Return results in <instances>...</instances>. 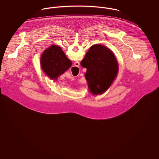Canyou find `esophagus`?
I'll list each match as a JSON object with an SVG mask.
<instances>
[{"mask_svg": "<svg viewBox=\"0 0 159 159\" xmlns=\"http://www.w3.org/2000/svg\"><path fill=\"white\" fill-rule=\"evenodd\" d=\"M75 66L76 67H79V62H76L75 63Z\"/></svg>", "mask_w": 159, "mask_h": 159, "instance_id": "34e87169", "label": "esophagus"}]
</instances>
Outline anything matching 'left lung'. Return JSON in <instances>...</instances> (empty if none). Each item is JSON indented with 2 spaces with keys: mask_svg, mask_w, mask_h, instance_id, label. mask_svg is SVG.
I'll return each instance as SVG.
<instances>
[{
  "mask_svg": "<svg viewBox=\"0 0 159 159\" xmlns=\"http://www.w3.org/2000/svg\"><path fill=\"white\" fill-rule=\"evenodd\" d=\"M80 64L87 69L84 76L89 90L95 95L104 92L109 88L119 70L113 53L102 45L92 46Z\"/></svg>",
  "mask_w": 159,
  "mask_h": 159,
  "instance_id": "left-lung-1",
  "label": "left lung"
}]
</instances>
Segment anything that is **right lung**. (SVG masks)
Returning a JSON list of instances; mask_svg holds the SVG:
<instances>
[{
  "instance_id": "right-lung-1",
  "label": "right lung",
  "mask_w": 159,
  "mask_h": 159,
  "mask_svg": "<svg viewBox=\"0 0 159 159\" xmlns=\"http://www.w3.org/2000/svg\"><path fill=\"white\" fill-rule=\"evenodd\" d=\"M40 64L46 74L55 80L71 67V61L68 60L60 47L52 45L43 52Z\"/></svg>"
}]
</instances>
